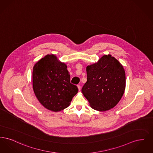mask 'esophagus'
I'll return each mask as SVG.
<instances>
[{
	"label": "esophagus",
	"mask_w": 153,
	"mask_h": 153,
	"mask_svg": "<svg viewBox=\"0 0 153 153\" xmlns=\"http://www.w3.org/2000/svg\"><path fill=\"white\" fill-rule=\"evenodd\" d=\"M77 87H78V89H79V90L80 91L81 90V86H80V85H77Z\"/></svg>",
	"instance_id": "1"
}]
</instances>
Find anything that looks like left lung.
<instances>
[{"mask_svg": "<svg viewBox=\"0 0 153 153\" xmlns=\"http://www.w3.org/2000/svg\"><path fill=\"white\" fill-rule=\"evenodd\" d=\"M87 81L82 88L83 95L93 109L105 111L114 108L123 96L126 73L123 66L110 54L87 67Z\"/></svg>", "mask_w": 153, "mask_h": 153, "instance_id": "obj_1", "label": "left lung"}]
</instances>
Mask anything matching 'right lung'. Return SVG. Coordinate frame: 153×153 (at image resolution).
<instances>
[{"mask_svg": "<svg viewBox=\"0 0 153 153\" xmlns=\"http://www.w3.org/2000/svg\"><path fill=\"white\" fill-rule=\"evenodd\" d=\"M70 79L65 64L53 54L46 55L33 67V88L37 99L54 112L67 108L79 91Z\"/></svg>", "mask_w": 153, "mask_h": 153, "instance_id": "obj_1", "label": "right lung"}]
</instances>
